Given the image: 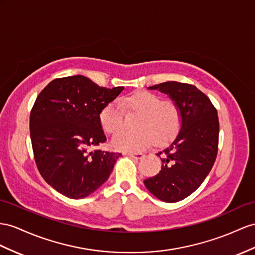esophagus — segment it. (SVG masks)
<instances>
[{
  "instance_id": "34e87169",
  "label": "esophagus",
  "mask_w": 255,
  "mask_h": 255,
  "mask_svg": "<svg viewBox=\"0 0 255 255\" xmlns=\"http://www.w3.org/2000/svg\"><path fill=\"white\" fill-rule=\"evenodd\" d=\"M128 155L130 156V157L135 158V159H141V158L144 157V154H143V153H129Z\"/></svg>"
}]
</instances>
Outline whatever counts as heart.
<instances>
[{"instance_id": "obj_1", "label": "heart", "mask_w": 255, "mask_h": 255, "mask_svg": "<svg viewBox=\"0 0 255 255\" xmlns=\"http://www.w3.org/2000/svg\"><path fill=\"white\" fill-rule=\"evenodd\" d=\"M121 102L128 109L141 114V117L135 124V129L139 131H122L113 136L111 146L115 151L138 152L151 144L152 139L156 144H165L178 133L181 114L174 103L164 101L149 91H140L122 98ZM121 104L117 100L110 102L100 112V125L109 134H114L122 128L124 108Z\"/></svg>"}]
</instances>
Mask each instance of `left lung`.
<instances>
[{
	"label": "left lung",
	"instance_id": "obj_1",
	"mask_svg": "<svg viewBox=\"0 0 255 255\" xmlns=\"http://www.w3.org/2000/svg\"><path fill=\"white\" fill-rule=\"evenodd\" d=\"M171 98L180 110L181 128L162 155L161 170L144 180L155 197L177 202L194 193L205 181L217 158L219 145L218 111L210 99L191 84L165 82L149 87Z\"/></svg>",
	"mask_w": 255,
	"mask_h": 255
}]
</instances>
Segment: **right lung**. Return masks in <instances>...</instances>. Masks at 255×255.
<instances>
[{"mask_svg":"<svg viewBox=\"0 0 255 255\" xmlns=\"http://www.w3.org/2000/svg\"><path fill=\"white\" fill-rule=\"evenodd\" d=\"M124 87H100L88 77L56 78L30 113L35 164L47 183L72 199L87 197L106 182L121 153L97 149L107 141L99 115Z\"/></svg>","mask_w":255,"mask_h":255,"instance_id":"1","label":"right lung"}]
</instances>
